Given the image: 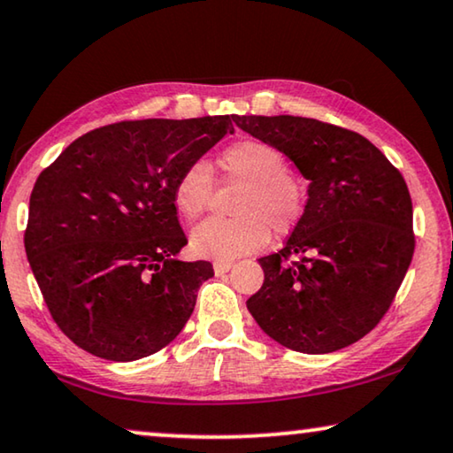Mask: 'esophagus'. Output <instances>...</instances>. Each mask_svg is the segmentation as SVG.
<instances>
[{
  "mask_svg": "<svg viewBox=\"0 0 453 453\" xmlns=\"http://www.w3.org/2000/svg\"><path fill=\"white\" fill-rule=\"evenodd\" d=\"M233 261H214V272L216 273H226L228 270H233Z\"/></svg>",
  "mask_w": 453,
  "mask_h": 453,
  "instance_id": "esophagus-1",
  "label": "esophagus"
}]
</instances>
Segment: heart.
<instances>
[{"label":"heart","instance_id":"b5f03b06","mask_svg":"<svg viewBox=\"0 0 453 453\" xmlns=\"http://www.w3.org/2000/svg\"><path fill=\"white\" fill-rule=\"evenodd\" d=\"M228 180L247 183L234 206L237 219H211L194 228L189 247L206 259L228 261L259 251L275 234L290 233L304 214L303 183L288 173V161L278 149L261 141H241L220 155ZM214 178L206 161H194L173 186V204L186 220H196L211 208Z\"/></svg>","mask_w":453,"mask_h":453}]
</instances>
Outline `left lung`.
<instances>
[{
	"label": "left lung",
	"instance_id": "left-lung-1",
	"mask_svg": "<svg viewBox=\"0 0 453 453\" xmlns=\"http://www.w3.org/2000/svg\"><path fill=\"white\" fill-rule=\"evenodd\" d=\"M233 120L311 181L284 249L259 259L265 278L249 312L288 349L331 353L356 343L388 311L415 251L403 175L365 136L314 118Z\"/></svg>",
	"mask_w": 453,
	"mask_h": 453
}]
</instances>
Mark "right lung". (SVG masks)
Instances as JSON below:
<instances>
[{
    "label": "right lung",
    "instance_id": "obj_1",
    "mask_svg": "<svg viewBox=\"0 0 453 453\" xmlns=\"http://www.w3.org/2000/svg\"><path fill=\"white\" fill-rule=\"evenodd\" d=\"M226 133L228 116L110 124L38 175L26 255L58 329L81 349L134 362L180 335L214 270L178 259L188 239L173 186Z\"/></svg>",
    "mask_w": 453,
    "mask_h": 453
}]
</instances>
